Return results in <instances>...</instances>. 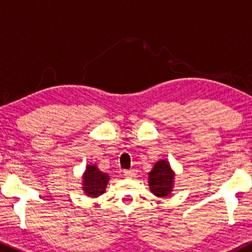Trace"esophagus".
Wrapping results in <instances>:
<instances>
[{
	"instance_id": "34e87169",
	"label": "esophagus",
	"mask_w": 252,
	"mask_h": 252,
	"mask_svg": "<svg viewBox=\"0 0 252 252\" xmlns=\"http://www.w3.org/2000/svg\"><path fill=\"white\" fill-rule=\"evenodd\" d=\"M124 175L126 176V178H135L136 174H137V170L136 169H126L124 170Z\"/></svg>"
}]
</instances>
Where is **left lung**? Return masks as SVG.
Instances as JSON below:
<instances>
[{"label": "left lung", "instance_id": "8db88e82", "mask_svg": "<svg viewBox=\"0 0 252 252\" xmlns=\"http://www.w3.org/2000/svg\"><path fill=\"white\" fill-rule=\"evenodd\" d=\"M174 172L170 168L169 163L160 160L155 163L154 168L149 173V189L156 196H167L170 194L173 189Z\"/></svg>", "mask_w": 252, "mask_h": 252}]
</instances>
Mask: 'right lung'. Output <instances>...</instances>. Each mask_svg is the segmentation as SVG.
<instances>
[{"label":"right lung","mask_w":252,"mask_h":252,"mask_svg":"<svg viewBox=\"0 0 252 252\" xmlns=\"http://www.w3.org/2000/svg\"><path fill=\"white\" fill-rule=\"evenodd\" d=\"M109 175L104 174L97 168L94 164H90L86 167L83 176V189L90 196H98L105 192V187L108 185Z\"/></svg>","instance_id":"obj_1"}]
</instances>
